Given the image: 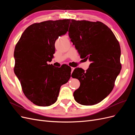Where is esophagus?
<instances>
[{
  "mask_svg": "<svg viewBox=\"0 0 135 135\" xmlns=\"http://www.w3.org/2000/svg\"><path fill=\"white\" fill-rule=\"evenodd\" d=\"M71 72H73V71H74V70L75 69V68H73V67H71Z\"/></svg>",
  "mask_w": 135,
  "mask_h": 135,
  "instance_id": "esophagus-1",
  "label": "esophagus"
}]
</instances>
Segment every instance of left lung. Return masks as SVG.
Returning <instances> with one entry per match:
<instances>
[{
	"label": "left lung",
	"mask_w": 135,
	"mask_h": 135,
	"mask_svg": "<svg viewBox=\"0 0 135 135\" xmlns=\"http://www.w3.org/2000/svg\"><path fill=\"white\" fill-rule=\"evenodd\" d=\"M69 35L80 57L91 62L86 71L78 68L72 73L80 83L73 94L74 99L83 105L97 104L112 91L120 73L119 42L110 28L100 21L71 20Z\"/></svg>",
	"instance_id": "obj_1"
}]
</instances>
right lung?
<instances>
[{
	"instance_id": "right-lung-1",
	"label": "right lung",
	"mask_w": 135,
	"mask_h": 135,
	"mask_svg": "<svg viewBox=\"0 0 135 135\" xmlns=\"http://www.w3.org/2000/svg\"><path fill=\"white\" fill-rule=\"evenodd\" d=\"M70 19L35 23L26 28L14 51V72L24 95L32 103L48 107L57 100L60 87L71 76L66 65L48 64L54 57L55 43L68 31Z\"/></svg>"
}]
</instances>
